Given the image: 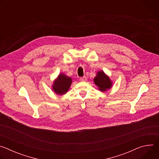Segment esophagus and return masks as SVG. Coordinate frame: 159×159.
<instances>
[{
	"instance_id": "esophagus-1",
	"label": "esophagus",
	"mask_w": 159,
	"mask_h": 159,
	"mask_svg": "<svg viewBox=\"0 0 159 159\" xmlns=\"http://www.w3.org/2000/svg\"><path fill=\"white\" fill-rule=\"evenodd\" d=\"M80 81H86L87 80V77L85 76H84L80 78Z\"/></svg>"
}]
</instances>
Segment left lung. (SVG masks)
I'll list each match as a JSON object with an SVG mask.
<instances>
[{
	"label": "left lung",
	"instance_id": "obj_1",
	"mask_svg": "<svg viewBox=\"0 0 159 159\" xmlns=\"http://www.w3.org/2000/svg\"><path fill=\"white\" fill-rule=\"evenodd\" d=\"M94 81L101 92H106L112 87V82L109 77L102 70L98 72Z\"/></svg>",
	"mask_w": 159,
	"mask_h": 159
}]
</instances>
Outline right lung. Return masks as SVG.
<instances>
[{
    "label": "right lung",
    "instance_id": "obj_1",
    "mask_svg": "<svg viewBox=\"0 0 159 159\" xmlns=\"http://www.w3.org/2000/svg\"><path fill=\"white\" fill-rule=\"evenodd\" d=\"M72 82L71 77L61 73L59 74L58 77L54 80L52 89L57 94L63 95L66 94L69 90Z\"/></svg>",
    "mask_w": 159,
    "mask_h": 159
}]
</instances>
